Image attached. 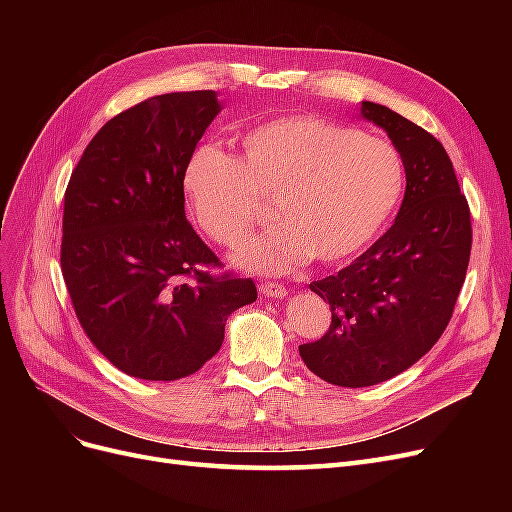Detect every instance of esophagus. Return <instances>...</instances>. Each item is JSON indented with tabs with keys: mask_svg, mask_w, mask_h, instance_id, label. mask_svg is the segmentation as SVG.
Returning <instances> with one entry per match:
<instances>
[{
	"mask_svg": "<svg viewBox=\"0 0 512 512\" xmlns=\"http://www.w3.org/2000/svg\"><path fill=\"white\" fill-rule=\"evenodd\" d=\"M260 292L265 294V297H271V299H280V297H286V294H288V290L282 284H275V282L260 284Z\"/></svg>",
	"mask_w": 512,
	"mask_h": 512,
	"instance_id": "34e87169",
	"label": "esophagus"
}]
</instances>
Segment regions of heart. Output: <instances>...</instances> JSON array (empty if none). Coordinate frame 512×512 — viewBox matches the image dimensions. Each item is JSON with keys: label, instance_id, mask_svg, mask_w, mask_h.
Segmentation results:
<instances>
[{"label": "heart", "instance_id": "b5f03b06", "mask_svg": "<svg viewBox=\"0 0 512 512\" xmlns=\"http://www.w3.org/2000/svg\"><path fill=\"white\" fill-rule=\"evenodd\" d=\"M181 185L194 220L220 245L250 232L258 198L275 200L280 224L243 243L235 262L277 275L312 256L339 262L361 252L399 203L404 162L380 136L320 115H286L247 130L235 158L198 147Z\"/></svg>", "mask_w": 512, "mask_h": 512}]
</instances>
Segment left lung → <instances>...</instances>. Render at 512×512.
I'll list each match as a JSON object with an SVG mask.
<instances>
[{
    "instance_id": "1",
    "label": "left lung",
    "mask_w": 512,
    "mask_h": 512,
    "mask_svg": "<svg viewBox=\"0 0 512 512\" xmlns=\"http://www.w3.org/2000/svg\"><path fill=\"white\" fill-rule=\"evenodd\" d=\"M361 115L399 151L404 203L367 252L309 284L331 305V327L299 346L309 371L348 389L389 380L433 348L451 322L472 250L468 200L438 138L376 102H363Z\"/></svg>"
}]
</instances>
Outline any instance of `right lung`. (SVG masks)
<instances>
[{
    "mask_svg": "<svg viewBox=\"0 0 512 512\" xmlns=\"http://www.w3.org/2000/svg\"><path fill=\"white\" fill-rule=\"evenodd\" d=\"M215 91L153 96L106 121L64 196L61 273L83 331L123 374L179 380L224 342L256 284L185 220L183 166L220 113Z\"/></svg>",
    "mask_w": 512,
    "mask_h": 512,
    "instance_id": "obj_1",
    "label": "right lung"
}]
</instances>
